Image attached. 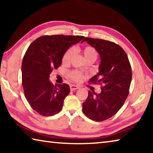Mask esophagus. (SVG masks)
<instances>
[{
	"instance_id": "obj_1",
	"label": "esophagus",
	"mask_w": 153,
	"mask_h": 153,
	"mask_svg": "<svg viewBox=\"0 0 153 153\" xmlns=\"http://www.w3.org/2000/svg\"><path fill=\"white\" fill-rule=\"evenodd\" d=\"M79 88V87L78 86H76V85H74V84L70 85V90H72V91H73V90H76L77 89H78Z\"/></svg>"
}]
</instances>
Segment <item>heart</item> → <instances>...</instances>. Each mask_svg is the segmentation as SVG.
<instances>
[{
	"mask_svg": "<svg viewBox=\"0 0 153 153\" xmlns=\"http://www.w3.org/2000/svg\"><path fill=\"white\" fill-rule=\"evenodd\" d=\"M81 51L83 55H84L85 59L87 61H92L94 62L98 57V52L97 50L92 46H85L81 49ZM74 55V48H70L64 53L62 59V62L63 64H69L70 63L72 57ZM69 77L72 81L76 82H82L84 78V75L79 70H73L69 72Z\"/></svg>",
	"mask_w": 153,
	"mask_h": 153,
	"instance_id": "b5f03b06",
	"label": "heart"
}]
</instances>
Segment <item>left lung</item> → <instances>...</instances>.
I'll list each match as a JSON object with an SVG mask.
<instances>
[{"instance_id":"1","label":"left lung","mask_w":153,"mask_h":153,"mask_svg":"<svg viewBox=\"0 0 153 153\" xmlns=\"http://www.w3.org/2000/svg\"><path fill=\"white\" fill-rule=\"evenodd\" d=\"M84 41L100 54V71L89 83L100 84L101 92L88 91L82 111L90 120L102 121L115 115L125 102L132 77L131 65L126 52L115 42L92 38H85L82 42Z\"/></svg>"}]
</instances>
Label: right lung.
<instances>
[{
    "instance_id": "1",
    "label": "right lung",
    "mask_w": 153,
    "mask_h": 153,
    "mask_svg": "<svg viewBox=\"0 0 153 153\" xmlns=\"http://www.w3.org/2000/svg\"><path fill=\"white\" fill-rule=\"evenodd\" d=\"M82 36H42L31 44L22 61V86L24 95L33 110L42 116H52L63 108L70 92L67 84L49 81L50 74L61 66L64 53Z\"/></svg>"
}]
</instances>
